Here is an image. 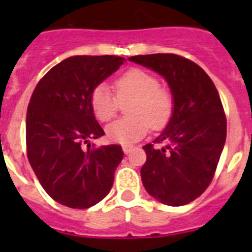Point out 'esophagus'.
Segmentation results:
<instances>
[{
  "instance_id": "34e87169",
  "label": "esophagus",
  "mask_w": 252,
  "mask_h": 252,
  "mask_svg": "<svg viewBox=\"0 0 252 252\" xmlns=\"http://www.w3.org/2000/svg\"><path fill=\"white\" fill-rule=\"evenodd\" d=\"M132 149H133V145H130V144H124V145H123V152L126 154L129 153Z\"/></svg>"
}]
</instances>
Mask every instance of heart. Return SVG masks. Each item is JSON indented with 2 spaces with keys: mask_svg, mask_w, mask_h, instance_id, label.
Returning a JSON list of instances; mask_svg holds the SVG:
<instances>
[{
  "mask_svg": "<svg viewBox=\"0 0 252 252\" xmlns=\"http://www.w3.org/2000/svg\"><path fill=\"white\" fill-rule=\"evenodd\" d=\"M115 95L106 85H96L91 90L89 103L99 122H110L116 116L120 104L126 103L124 118L107 126V136L115 142H133L142 138L152 126L162 129L174 112V96L159 81L142 69H129L115 78Z\"/></svg>",
  "mask_w": 252,
  "mask_h": 252,
  "instance_id": "1",
  "label": "heart"
}]
</instances>
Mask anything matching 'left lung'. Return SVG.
<instances>
[{
	"mask_svg": "<svg viewBox=\"0 0 252 252\" xmlns=\"http://www.w3.org/2000/svg\"><path fill=\"white\" fill-rule=\"evenodd\" d=\"M129 60L165 77L174 96L166 129L142 146L144 187L166 205H186L211 184L225 145L226 116L219 91L199 65L179 55H138Z\"/></svg>",
	"mask_w": 252,
	"mask_h": 252,
	"instance_id": "left-lung-1",
	"label": "left lung"
}]
</instances>
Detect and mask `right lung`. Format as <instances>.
<instances>
[{"label":"right lung","mask_w":252,"mask_h":252,"mask_svg":"<svg viewBox=\"0 0 252 252\" xmlns=\"http://www.w3.org/2000/svg\"><path fill=\"white\" fill-rule=\"evenodd\" d=\"M120 56H73L55 65L30 99L27 158L53 200L86 209L104 199L124 153L120 145H91L104 130L90 108L91 90L116 72Z\"/></svg>","instance_id":"1"}]
</instances>
